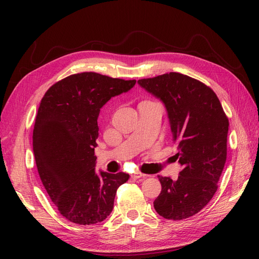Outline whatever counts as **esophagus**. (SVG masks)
Wrapping results in <instances>:
<instances>
[{
	"instance_id": "esophagus-1",
	"label": "esophagus",
	"mask_w": 259,
	"mask_h": 259,
	"mask_svg": "<svg viewBox=\"0 0 259 259\" xmlns=\"http://www.w3.org/2000/svg\"><path fill=\"white\" fill-rule=\"evenodd\" d=\"M146 177H147V175H146V174H143V173H140V171H135L134 174H132V178H134V179L146 178Z\"/></svg>"
}]
</instances>
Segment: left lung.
Returning <instances> with one entry per match:
<instances>
[{"instance_id":"1","label":"left lung","mask_w":259,"mask_h":259,"mask_svg":"<svg viewBox=\"0 0 259 259\" xmlns=\"http://www.w3.org/2000/svg\"><path fill=\"white\" fill-rule=\"evenodd\" d=\"M138 84L165 105L183 167L176 180L158 176L162 191L153 206L160 216L182 221L199 213L217 191L227 159L228 117L214 91L193 77L169 72Z\"/></svg>"}]
</instances>
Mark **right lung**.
Segmentation results:
<instances>
[{
  "mask_svg": "<svg viewBox=\"0 0 259 259\" xmlns=\"http://www.w3.org/2000/svg\"><path fill=\"white\" fill-rule=\"evenodd\" d=\"M135 83L76 73L52 85L41 100L32 136L36 167L55 206L70 222H103L112 211L117 188L130 178L123 171L96 174L94 149L100 108Z\"/></svg>",
  "mask_w": 259,
  "mask_h": 259,
  "instance_id": "right-lung-1",
  "label": "right lung"
}]
</instances>
